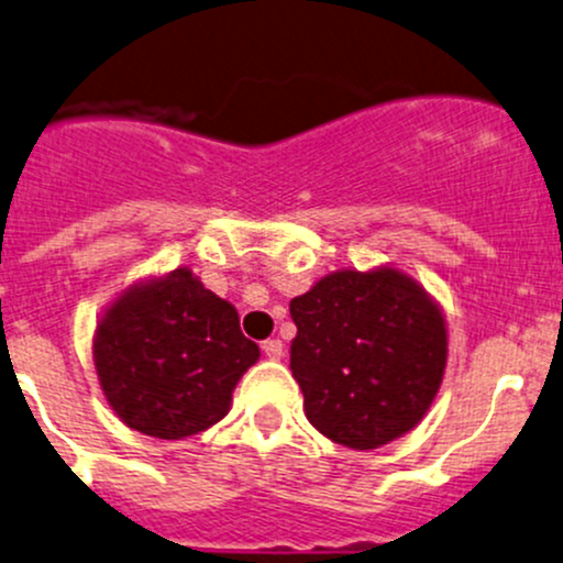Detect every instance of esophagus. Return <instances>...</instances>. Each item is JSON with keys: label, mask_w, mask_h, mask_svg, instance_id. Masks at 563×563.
Returning <instances> with one entry per match:
<instances>
[{"label": "esophagus", "mask_w": 563, "mask_h": 563, "mask_svg": "<svg viewBox=\"0 0 563 563\" xmlns=\"http://www.w3.org/2000/svg\"><path fill=\"white\" fill-rule=\"evenodd\" d=\"M263 354L268 356V360H282L284 343L279 341V338H268V341H263Z\"/></svg>", "instance_id": "obj_1"}]
</instances>
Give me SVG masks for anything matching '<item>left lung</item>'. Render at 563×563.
Masks as SVG:
<instances>
[{
  "mask_svg": "<svg viewBox=\"0 0 563 563\" xmlns=\"http://www.w3.org/2000/svg\"><path fill=\"white\" fill-rule=\"evenodd\" d=\"M289 371L324 438L371 451L424 419L443 384L449 328L413 276L395 265L332 271L289 300Z\"/></svg>",
  "mask_w": 563,
  "mask_h": 563,
  "instance_id": "8db88e82",
  "label": "left lung"
}]
</instances>
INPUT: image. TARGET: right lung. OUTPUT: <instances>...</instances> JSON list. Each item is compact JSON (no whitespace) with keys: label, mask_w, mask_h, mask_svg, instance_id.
Returning a JSON list of instances; mask_svg holds the SVG:
<instances>
[{"label":"right lung","mask_w":563,"mask_h":563,"mask_svg":"<svg viewBox=\"0 0 563 563\" xmlns=\"http://www.w3.org/2000/svg\"><path fill=\"white\" fill-rule=\"evenodd\" d=\"M257 360L239 311L190 268L125 287L93 332L96 376L114 416L161 440L225 419L235 384Z\"/></svg>","instance_id":"obj_1"}]
</instances>
